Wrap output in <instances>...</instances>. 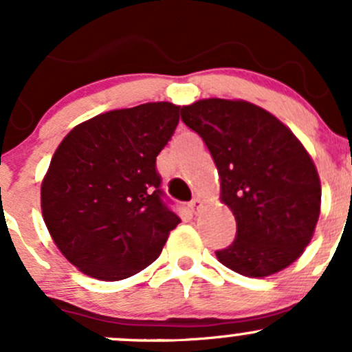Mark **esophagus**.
I'll list each match as a JSON object with an SVG mask.
<instances>
[{"instance_id":"1","label":"esophagus","mask_w":352,"mask_h":352,"mask_svg":"<svg viewBox=\"0 0 352 352\" xmlns=\"http://www.w3.org/2000/svg\"><path fill=\"white\" fill-rule=\"evenodd\" d=\"M201 208H202V201H201V199L196 197V199H192V201H190V209H192L194 212H197Z\"/></svg>"}]
</instances>
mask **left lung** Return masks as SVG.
I'll list each match as a JSON object with an SVG mask.
<instances>
[{"mask_svg":"<svg viewBox=\"0 0 352 352\" xmlns=\"http://www.w3.org/2000/svg\"><path fill=\"white\" fill-rule=\"evenodd\" d=\"M182 120L208 146L221 180V202L236 236L216 257L247 278L293 264L314 236L320 179L314 160L278 117L245 100L206 98L182 107Z\"/></svg>","mask_w":352,"mask_h":352,"instance_id":"8db88e82","label":"left lung"}]
</instances>
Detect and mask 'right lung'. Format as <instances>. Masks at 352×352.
Here are the masks:
<instances>
[{"mask_svg": "<svg viewBox=\"0 0 352 352\" xmlns=\"http://www.w3.org/2000/svg\"><path fill=\"white\" fill-rule=\"evenodd\" d=\"M179 110L170 102L110 110L78 124L56 150L42 180V216L83 274L100 281L138 274L180 223L156 172Z\"/></svg>", "mask_w": 352, "mask_h": 352, "instance_id": "obj_1", "label": "right lung"}]
</instances>
